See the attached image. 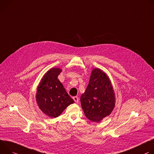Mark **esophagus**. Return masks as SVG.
<instances>
[{
    "mask_svg": "<svg viewBox=\"0 0 154 154\" xmlns=\"http://www.w3.org/2000/svg\"><path fill=\"white\" fill-rule=\"evenodd\" d=\"M73 99L74 100V101L76 102V103H78L79 101V98L77 96H75L73 97Z\"/></svg>",
    "mask_w": 154,
    "mask_h": 154,
    "instance_id": "1",
    "label": "esophagus"
}]
</instances>
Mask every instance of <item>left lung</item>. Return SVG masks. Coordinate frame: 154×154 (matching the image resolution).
I'll return each mask as SVG.
<instances>
[{"mask_svg":"<svg viewBox=\"0 0 154 154\" xmlns=\"http://www.w3.org/2000/svg\"><path fill=\"white\" fill-rule=\"evenodd\" d=\"M86 116L92 122H99L109 115L115 105V97L111 81L102 70L95 68L89 82L81 97Z\"/></svg>","mask_w":154,"mask_h":154,"instance_id":"left-lung-1","label":"left lung"}]
</instances>
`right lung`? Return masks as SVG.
Listing matches in <instances>:
<instances>
[{
	"mask_svg": "<svg viewBox=\"0 0 154 154\" xmlns=\"http://www.w3.org/2000/svg\"><path fill=\"white\" fill-rule=\"evenodd\" d=\"M61 72L58 68L49 70L43 77L37 89V104L50 117H58L68 105L74 103L57 79Z\"/></svg>",
	"mask_w": 154,
	"mask_h": 154,
	"instance_id": "obj_1",
	"label": "right lung"
}]
</instances>
